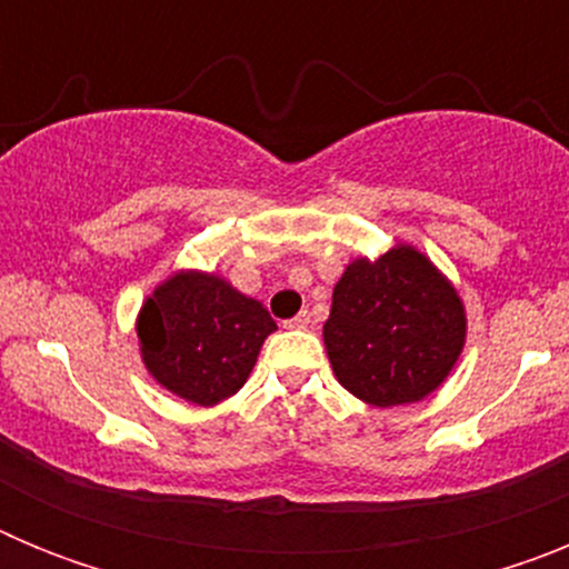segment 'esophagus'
Returning a JSON list of instances; mask_svg holds the SVG:
<instances>
[{
    "mask_svg": "<svg viewBox=\"0 0 569 569\" xmlns=\"http://www.w3.org/2000/svg\"><path fill=\"white\" fill-rule=\"evenodd\" d=\"M288 328H293V330L310 328V313H308V310H301L299 316H293V319L288 321Z\"/></svg>",
    "mask_w": 569,
    "mask_h": 569,
    "instance_id": "esophagus-1",
    "label": "esophagus"
}]
</instances>
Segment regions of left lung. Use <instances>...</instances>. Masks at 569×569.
I'll list each match as a JSON object with an SVG mask.
<instances>
[{
  "mask_svg": "<svg viewBox=\"0 0 569 569\" xmlns=\"http://www.w3.org/2000/svg\"><path fill=\"white\" fill-rule=\"evenodd\" d=\"M456 288L413 244L350 261L336 281L325 347L345 390L373 407L430 396L465 350Z\"/></svg>",
  "mask_w": 569,
  "mask_h": 569,
  "instance_id": "1",
  "label": "left lung"
}]
</instances>
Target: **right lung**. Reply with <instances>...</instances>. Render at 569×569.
I'll use <instances>...</instances> for the list:
<instances>
[{"label":"right lung","mask_w":569,"mask_h":569,"mask_svg":"<svg viewBox=\"0 0 569 569\" xmlns=\"http://www.w3.org/2000/svg\"><path fill=\"white\" fill-rule=\"evenodd\" d=\"M276 321L222 276L179 270L144 299L136 333L148 373L199 407L230 399L253 370Z\"/></svg>","instance_id":"1"}]
</instances>
